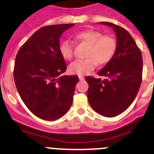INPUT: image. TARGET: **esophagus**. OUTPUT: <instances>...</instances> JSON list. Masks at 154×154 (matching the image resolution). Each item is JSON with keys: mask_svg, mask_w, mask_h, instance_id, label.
Returning <instances> with one entry per match:
<instances>
[{"mask_svg": "<svg viewBox=\"0 0 154 154\" xmlns=\"http://www.w3.org/2000/svg\"><path fill=\"white\" fill-rule=\"evenodd\" d=\"M79 79H80V80H84V77H83V76H79Z\"/></svg>", "mask_w": 154, "mask_h": 154, "instance_id": "esophagus-1", "label": "esophagus"}]
</instances>
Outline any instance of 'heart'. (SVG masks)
I'll use <instances>...</instances> for the list:
<instances>
[{"label":"heart","instance_id":"heart-1","mask_svg":"<svg viewBox=\"0 0 154 154\" xmlns=\"http://www.w3.org/2000/svg\"><path fill=\"white\" fill-rule=\"evenodd\" d=\"M74 38L77 42L89 45L86 59L77 60L69 66L71 74L85 75L94 70L98 63L106 64L112 59L117 50V41L111 36L103 35L95 30H86L77 33ZM59 51L64 59L70 60L74 55V44L69 40L60 43Z\"/></svg>","mask_w":154,"mask_h":154}]
</instances>
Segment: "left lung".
I'll use <instances>...</instances> for the list:
<instances>
[{"mask_svg": "<svg viewBox=\"0 0 154 154\" xmlns=\"http://www.w3.org/2000/svg\"><path fill=\"white\" fill-rule=\"evenodd\" d=\"M112 27L117 37V50L111 60L97 74L105 78L87 77V98L95 111L113 117L125 111L134 102L142 81L141 52L130 33L110 22H100Z\"/></svg>", "mask_w": 154, "mask_h": 154, "instance_id": "1", "label": "left lung"}]
</instances>
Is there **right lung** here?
I'll use <instances>...</instances> for the list:
<instances>
[{
    "instance_id": "add662e5",
    "label": "right lung",
    "mask_w": 154,
    "mask_h": 154,
    "mask_svg": "<svg viewBox=\"0 0 154 154\" xmlns=\"http://www.w3.org/2000/svg\"><path fill=\"white\" fill-rule=\"evenodd\" d=\"M74 25L55 24L37 30L17 52L14 77L19 94L35 116L55 120L68 111L78 76H61L67 65L59 51L63 33Z\"/></svg>"
}]
</instances>
